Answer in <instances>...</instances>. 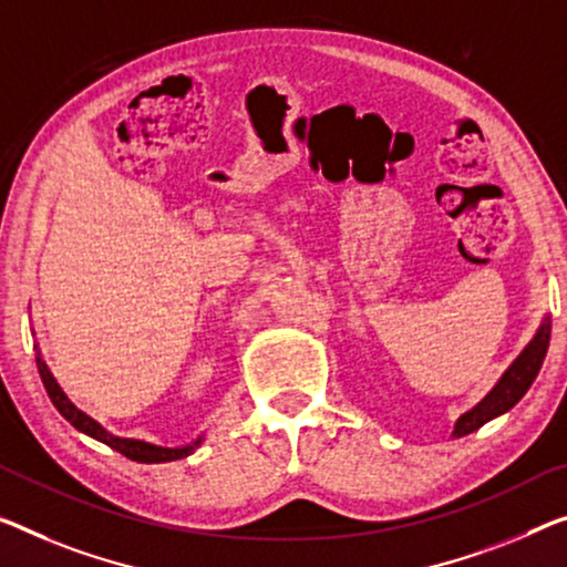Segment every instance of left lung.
Here are the masks:
<instances>
[{
	"instance_id": "1",
	"label": "left lung",
	"mask_w": 567,
	"mask_h": 567,
	"mask_svg": "<svg viewBox=\"0 0 567 567\" xmlns=\"http://www.w3.org/2000/svg\"><path fill=\"white\" fill-rule=\"evenodd\" d=\"M547 344H550V317L543 319V324L535 332V337L529 339V344L519 352L515 362L509 364L507 372L502 374L499 382L486 393L478 403L458 417L454 425V439H461V435L474 433L476 429H482L484 423H489L492 417L507 413L509 408H515L519 403V398L527 393L529 385H533L539 368H543V360L547 354Z\"/></svg>"
}]
</instances>
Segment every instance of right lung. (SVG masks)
Instances as JSON below:
<instances>
[{
  "label": "right lung",
  "mask_w": 567,
  "mask_h": 567,
  "mask_svg": "<svg viewBox=\"0 0 567 567\" xmlns=\"http://www.w3.org/2000/svg\"><path fill=\"white\" fill-rule=\"evenodd\" d=\"M34 350H38V372L42 378V385H45L48 395L52 400V405L58 408V413L65 417L68 423L73 425L75 431H81L85 435H91V439L106 443L109 449L118 451V454H124L126 458L138 461V464H164V461H177V458H185L193 454V451L203 443V435L195 439L193 443H187V446H156V443L150 441H138V439H124V435H113L111 431L103 429L99 421H93L91 415H85L81 408H75L71 403V398L63 393V388L58 385V380L52 378V372L48 368V362L42 360V352L40 347L34 344Z\"/></svg>",
  "instance_id": "add662e5"
}]
</instances>
